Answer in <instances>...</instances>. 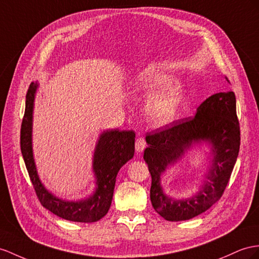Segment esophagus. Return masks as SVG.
<instances>
[{
	"label": "esophagus",
	"mask_w": 259,
	"mask_h": 259,
	"mask_svg": "<svg viewBox=\"0 0 259 259\" xmlns=\"http://www.w3.org/2000/svg\"><path fill=\"white\" fill-rule=\"evenodd\" d=\"M145 149V140L143 138H138L136 140V151L138 153H140L143 150Z\"/></svg>",
	"instance_id": "esophagus-1"
}]
</instances>
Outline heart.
I'll return each instance as SVG.
<instances>
[{"instance_id":"obj_1","label":"heart","mask_w":259,"mask_h":259,"mask_svg":"<svg viewBox=\"0 0 259 259\" xmlns=\"http://www.w3.org/2000/svg\"><path fill=\"white\" fill-rule=\"evenodd\" d=\"M171 79L170 74L152 66L138 71L131 79L135 94H152L145 105V115L156 128L165 127L174 120L185 99L184 86L181 83L169 84Z\"/></svg>"}]
</instances>
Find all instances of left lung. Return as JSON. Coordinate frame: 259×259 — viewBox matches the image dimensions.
<instances>
[{"mask_svg":"<svg viewBox=\"0 0 259 259\" xmlns=\"http://www.w3.org/2000/svg\"><path fill=\"white\" fill-rule=\"evenodd\" d=\"M240 123L236 99L232 91L211 95L200 104L193 118L174 121L147 137L144 150L152 177L150 198L158 214L167 221H185L199 215L223 195L240 151ZM210 145V166L197 193L189 198L175 199L164 194L160 176L195 145Z\"/></svg>","mask_w":259,"mask_h":259,"instance_id":"left-lung-1","label":"left lung"}]
</instances>
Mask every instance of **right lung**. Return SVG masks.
Wrapping results in <instances>:
<instances>
[{
    "mask_svg": "<svg viewBox=\"0 0 259 259\" xmlns=\"http://www.w3.org/2000/svg\"><path fill=\"white\" fill-rule=\"evenodd\" d=\"M37 89L38 83H31L26 94L25 115L21 128V150L39 201L46 209L65 220L84 223L101 220L110 208L119 169L134 157L135 131L119 129L103 131L96 142L93 156L95 191L90 197L76 201L59 198L44 186L32 153V114Z\"/></svg>",
    "mask_w": 259,
    "mask_h": 259,
    "instance_id": "obj_1",
    "label": "right lung"
}]
</instances>
